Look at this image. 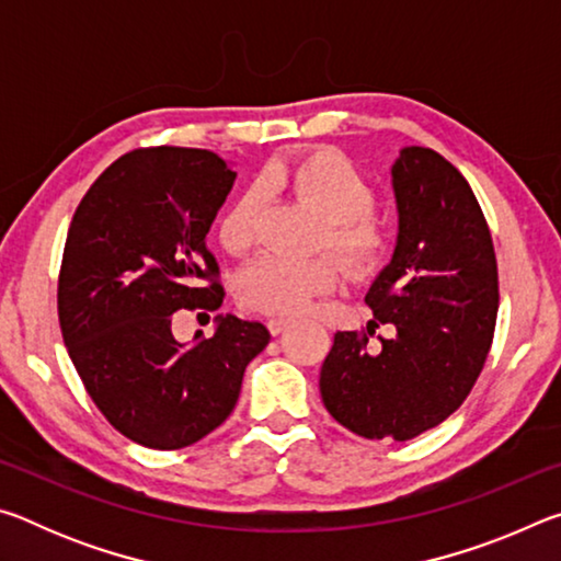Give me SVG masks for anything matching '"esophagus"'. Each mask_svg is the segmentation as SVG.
I'll list each match as a JSON object with an SVG mask.
<instances>
[{
    "label": "esophagus",
    "mask_w": 561,
    "mask_h": 561,
    "mask_svg": "<svg viewBox=\"0 0 561 561\" xmlns=\"http://www.w3.org/2000/svg\"><path fill=\"white\" fill-rule=\"evenodd\" d=\"M291 324H294V319H289V317H272V319H267V329L272 331L274 336H279L282 331H287Z\"/></svg>",
    "instance_id": "1"
}]
</instances>
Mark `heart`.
I'll list each match as a JSON object with an SVG mask.
<instances>
[{
    "label": "heart",
    "instance_id": "heart-1",
    "mask_svg": "<svg viewBox=\"0 0 561 561\" xmlns=\"http://www.w3.org/2000/svg\"><path fill=\"white\" fill-rule=\"evenodd\" d=\"M260 187L237 197L220 220V242L227 252L247 254L257 242L262 193H287L321 217L317 242L339 254L354 277H366L383 267L393 254V230L374 210L376 187L351 160L334 148L274 163L262 170ZM341 277L331 254L287 260L267 254L247 267L240 294L247 307L264 314H299L317 294L334 289Z\"/></svg>",
    "mask_w": 561,
    "mask_h": 561
}]
</instances>
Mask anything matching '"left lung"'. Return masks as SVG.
I'll return each instance as SVG.
<instances>
[{"instance_id":"8db88e82","label":"left lung","mask_w":561,"mask_h":561,"mask_svg":"<svg viewBox=\"0 0 561 561\" xmlns=\"http://www.w3.org/2000/svg\"><path fill=\"white\" fill-rule=\"evenodd\" d=\"M398 244L366 304L360 331H339L321 366L327 411L368 440H411L450 417L485 366L497 319V260L468 180L431 148L393 165ZM381 323L397 336L378 352Z\"/></svg>"}]
</instances>
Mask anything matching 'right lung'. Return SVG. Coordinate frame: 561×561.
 I'll list each match as a JSON object with an SVG mask.
<instances>
[{
  "label": "right lung",
  "instance_id": "obj_1",
  "mask_svg": "<svg viewBox=\"0 0 561 561\" xmlns=\"http://www.w3.org/2000/svg\"><path fill=\"white\" fill-rule=\"evenodd\" d=\"M232 183L210 150H130L89 187L66 234L64 344L103 417L146 448H187L222 425L247 364L270 344L262 324L232 314L210 339L173 336L175 311L205 317L225 299L205 234Z\"/></svg>",
  "mask_w": 561,
  "mask_h": 561
}]
</instances>
